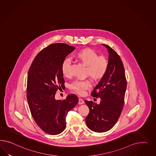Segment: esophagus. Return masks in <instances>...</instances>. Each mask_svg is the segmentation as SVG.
<instances>
[{
    "label": "esophagus",
    "mask_w": 156,
    "mask_h": 156,
    "mask_svg": "<svg viewBox=\"0 0 156 156\" xmlns=\"http://www.w3.org/2000/svg\"><path fill=\"white\" fill-rule=\"evenodd\" d=\"M78 104L80 105H82V104H84V101L82 98H80L79 99V102H78Z\"/></svg>",
    "instance_id": "obj_1"
}]
</instances>
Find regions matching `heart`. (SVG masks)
<instances>
[{"instance_id": "1", "label": "heart", "mask_w": 156, "mask_h": 156, "mask_svg": "<svg viewBox=\"0 0 156 156\" xmlns=\"http://www.w3.org/2000/svg\"><path fill=\"white\" fill-rule=\"evenodd\" d=\"M75 58L86 66V73L93 80H100L106 74L109 62L105 56H98L94 50L86 48L80 50L75 55ZM70 62L65 59L62 64V72L63 76H70ZM90 82L87 80H76L71 85L70 88L80 94L84 93L85 90L90 88Z\"/></svg>"}]
</instances>
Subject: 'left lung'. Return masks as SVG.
Masks as SVG:
<instances>
[{
  "label": "left lung",
  "mask_w": 156,
  "mask_h": 156,
  "mask_svg": "<svg viewBox=\"0 0 156 156\" xmlns=\"http://www.w3.org/2000/svg\"><path fill=\"white\" fill-rule=\"evenodd\" d=\"M109 53V66L106 74L91 93L100 98L99 104L85 101L90 112L85 118L91 130L107 132L113 127L122 110L127 83L122 62L118 54L108 45L104 44Z\"/></svg>",
  "instance_id": "left-lung-1"
}]
</instances>
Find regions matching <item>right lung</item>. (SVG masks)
Returning <instances> with one entry per match:
<instances>
[{
  "instance_id": "obj_1",
  "label": "right lung",
  "mask_w": 156,
  "mask_h": 156,
  "mask_svg": "<svg viewBox=\"0 0 156 156\" xmlns=\"http://www.w3.org/2000/svg\"><path fill=\"white\" fill-rule=\"evenodd\" d=\"M75 48L65 43L50 44L38 53L28 70L29 108L39 127L49 134H59L65 130L67 114L78 103L74 94L63 101L55 98L58 89L64 86L62 64Z\"/></svg>"
}]
</instances>
